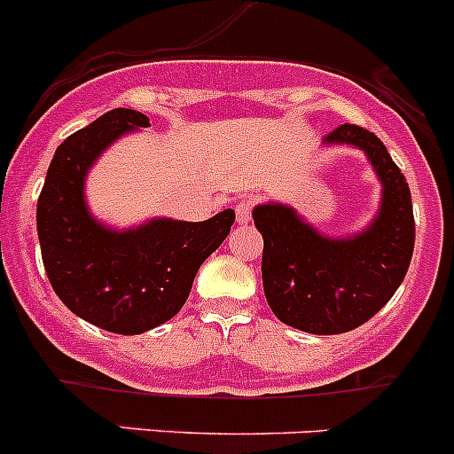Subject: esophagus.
Instances as JSON below:
<instances>
[{
  "mask_svg": "<svg viewBox=\"0 0 454 454\" xmlns=\"http://www.w3.org/2000/svg\"><path fill=\"white\" fill-rule=\"evenodd\" d=\"M251 210H253V201H239L235 206V215H237V222L239 223H248L251 222Z\"/></svg>",
  "mask_w": 454,
  "mask_h": 454,
  "instance_id": "obj_1",
  "label": "esophagus"
}]
</instances>
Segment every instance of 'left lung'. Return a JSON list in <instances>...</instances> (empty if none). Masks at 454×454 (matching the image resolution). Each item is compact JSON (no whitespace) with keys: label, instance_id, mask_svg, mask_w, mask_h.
<instances>
[{"label":"left lung","instance_id":"obj_1","mask_svg":"<svg viewBox=\"0 0 454 454\" xmlns=\"http://www.w3.org/2000/svg\"><path fill=\"white\" fill-rule=\"evenodd\" d=\"M323 145L361 150L380 181L374 219L354 235L329 237L285 203H260L253 222L264 237L266 302L289 327L333 336L361 327L389 302L414 251L412 197L399 165L370 129L340 125Z\"/></svg>","mask_w":454,"mask_h":454}]
</instances>
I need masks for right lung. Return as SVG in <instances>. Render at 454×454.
<instances>
[{
	"label": "right lung",
	"mask_w": 454,
	"mask_h": 454,
	"mask_svg": "<svg viewBox=\"0 0 454 454\" xmlns=\"http://www.w3.org/2000/svg\"><path fill=\"white\" fill-rule=\"evenodd\" d=\"M141 127H150L145 114L121 107L71 134L55 150L37 199V237L53 291L78 317L122 336L179 313L199 266L235 222L231 207L206 222L154 217L122 231L93 217L84 197L89 169Z\"/></svg>",
	"instance_id": "1"
}]
</instances>
